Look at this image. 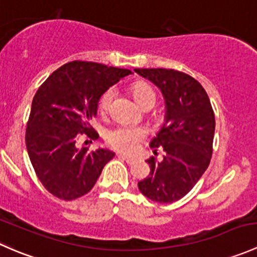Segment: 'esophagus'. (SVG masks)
Returning <instances> with one entry per match:
<instances>
[{"label": "esophagus", "instance_id": "esophagus-1", "mask_svg": "<svg viewBox=\"0 0 257 257\" xmlns=\"http://www.w3.org/2000/svg\"><path fill=\"white\" fill-rule=\"evenodd\" d=\"M118 158H120V159L125 160V162L128 163V164H132V163H133L134 160H136L133 157H129V155H125V154H118Z\"/></svg>", "mask_w": 257, "mask_h": 257}]
</instances>
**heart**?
<instances>
[{
	"label": "heart",
	"mask_w": 257,
	"mask_h": 257,
	"mask_svg": "<svg viewBox=\"0 0 257 257\" xmlns=\"http://www.w3.org/2000/svg\"><path fill=\"white\" fill-rule=\"evenodd\" d=\"M132 93L138 104L142 107L147 103H155L157 100V94H155L154 89L147 83H134L132 85ZM113 97V88H108L102 93L98 99V110L100 114L108 112ZM147 136L148 131L144 126L133 125V124H118V125L108 129L105 133V142L110 148L118 150V152L133 153L138 149V147L147 138Z\"/></svg>",
	"instance_id": "heart-1"
}]
</instances>
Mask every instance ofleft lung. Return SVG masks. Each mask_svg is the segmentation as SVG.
<instances>
[{
  "mask_svg": "<svg viewBox=\"0 0 257 257\" xmlns=\"http://www.w3.org/2000/svg\"><path fill=\"white\" fill-rule=\"evenodd\" d=\"M139 76L149 79L165 99V121L150 148L157 154L164 152L158 162L154 157L147 163L149 177L139 181L143 195L160 204H169L185 196L194 188L210 164L215 132V115L208 93L189 74L175 69L137 68Z\"/></svg>",
  "mask_w": 257,
  "mask_h": 257,
  "instance_id": "obj_1",
  "label": "left lung"
}]
</instances>
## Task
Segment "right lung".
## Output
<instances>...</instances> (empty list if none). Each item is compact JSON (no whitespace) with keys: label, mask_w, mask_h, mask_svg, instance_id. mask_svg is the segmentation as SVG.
<instances>
[{"label":"right lung","mask_w":257,"mask_h":257,"mask_svg":"<svg viewBox=\"0 0 257 257\" xmlns=\"http://www.w3.org/2000/svg\"><path fill=\"white\" fill-rule=\"evenodd\" d=\"M131 73L95 62L73 61L59 67L38 88L26 128V147L36 175L56 198L73 200L85 195L113 159L110 150L89 152L78 144L80 139L90 143L98 139L89 123L97 114L98 99Z\"/></svg>","instance_id":"obj_1"}]
</instances>
